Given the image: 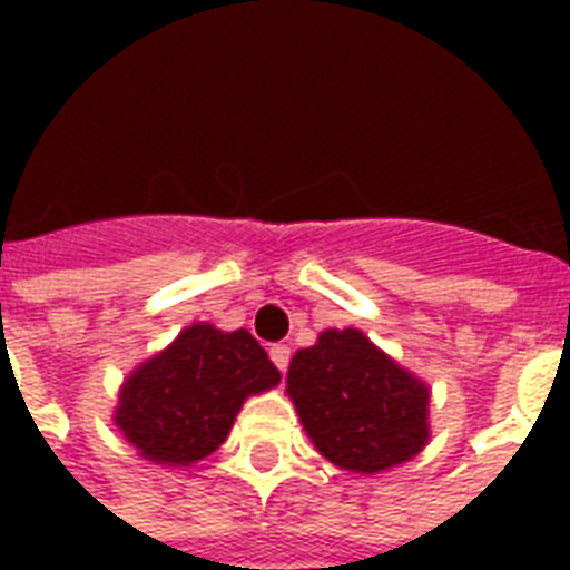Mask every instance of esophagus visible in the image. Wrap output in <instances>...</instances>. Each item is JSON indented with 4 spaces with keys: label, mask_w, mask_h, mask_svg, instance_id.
<instances>
[{
    "label": "esophagus",
    "mask_w": 570,
    "mask_h": 570,
    "mask_svg": "<svg viewBox=\"0 0 570 570\" xmlns=\"http://www.w3.org/2000/svg\"><path fill=\"white\" fill-rule=\"evenodd\" d=\"M268 357H272V364H275L281 373H286V366H289V346H284V343H275V346L268 348Z\"/></svg>",
    "instance_id": "esophagus-1"
}]
</instances>
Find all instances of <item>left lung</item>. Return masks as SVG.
Masks as SVG:
<instances>
[{
  "label": "left lung",
  "instance_id": "obj_1",
  "mask_svg": "<svg viewBox=\"0 0 570 570\" xmlns=\"http://www.w3.org/2000/svg\"><path fill=\"white\" fill-rule=\"evenodd\" d=\"M286 393L316 450L352 473L402 464L429 441V387L355 328L295 352Z\"/></svg>",
  "mask_w": 570,
  "mask_h": 570
}]
</instances>
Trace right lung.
<instances>
[{
    "label": "right lung",
    "mask_w": 570,
    "mask_h": 570,
    "mask_svg": "<svg viewBox=\"0 0 570 570\" xmlns=\"http://www.w3.org/2000/svg\"><path fill=\"white\" fill-rule=\"evenodd\" d=\"M281 373L248 331L191 325L120 390L115 423L156 464H195L218 450L250 393Z\"/></svg>",
    "instance_id": "add662e5"
}]
</instances>
